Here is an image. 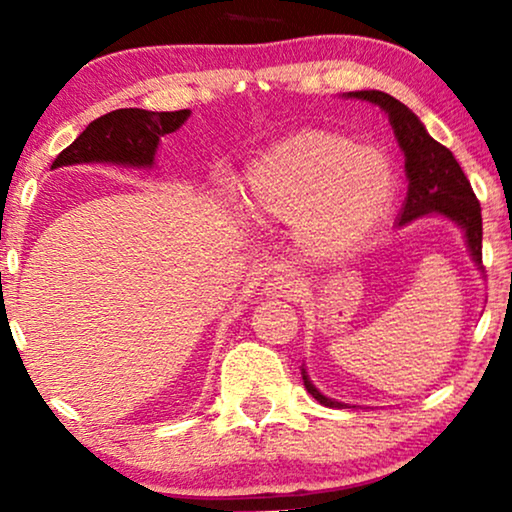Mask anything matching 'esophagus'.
Segmentation results:
<instances>
[{"instance_id":"esophagus-1","label":"esophagus","mask_w":512,"mask_h":512,"mask_svg":"<svg viewBox=\"0 0 512 512\" xmlns=\"http://www.w3.org/2000/svg\"><path fill=\"white\" fill-rule=\"evenodd\" d=\"M300 289H303V284L298 282V277L286 275V272H279V275H272L270 279H265L263 296L293 300L300 293Z\"/></svg>"}]
</instances>
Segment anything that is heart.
Masks as SVG:
<instances>
[{
	"label": "heart",
	"instance_id": "heart-1",
	"mask_svg": "<svg viewBox=\"0 0 512 512\" xmlns=\"http://www.w3.org/2000/svg\"><path fill=\"white\" fill-rule=\"evenodd\" d=\"M396 188L384 151L331 130H303L251 163L244 207L256 221L298 223L314 256L335 258L380 226Z\"/></svg>",
	"mask_w": 512,
	"mask_h": 512
}]
</instances>
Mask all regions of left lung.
I'll use <instances>...</instances> for the list:
<instances>
[{
	"mask_svg": "<svg viewBox=\"0 0 512 512\" xmlns=\"http://www.w3.org/2000/svg\"><path fill=\"white\" fill-rule=\"evenodd\" d=\"M347 97L373 102L389 114V123L394 128L398 146H401L405 156V174H408V195H405L401 216H398V226L422 219L426 214H445L447 219H452L464 230L468 251H471L475 265L482 268L480 202L475 198L471 181L466 179L452 151L438 144L426 132L424 123L403 102H398L396 97L382 93V90H359V93H347ZM303 382L305 389L321 405H326V408H345V403H338L321 394L310 382L305 368Z\"/></svg>",
	"mask_w": 512,
	"mask_h": 512,
	"instance_id": "left-lung-1",
	"label": "left lung"
}]
</instances>
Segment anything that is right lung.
I'll list each match as a JSON object with an SVG mask.
<instances>
[{"label": "right lung", "instance_id": "obj_1", "mask_svg": "<svg viewBox=\"0 0 512 512\" xmlns=\"http://www.w3.org/2000/svg\"><path fill=\"white\" fill-rule=\"evenodd\" d=\"M188 109L179 111H146V109H116L111 114L95 118L58 158L53 170L62 165L79 163H116L132 167H151L156 160L160 137L179 130Z\"/></svg>", "mask_w": 512, "mask_h": 512}]
</instances>
